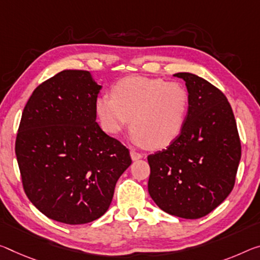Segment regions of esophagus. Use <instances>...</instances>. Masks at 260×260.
Here are the masks:
<instances>
[{
  "label": "esophagus",
  "instance_id": "esophagus-1",
  "mask_svg": "<svg viewBox=\"0 0 260 260\" xmlns=\"http://www.w3.org/2000/svg\"><path fill=\"white\" fill-rule=\"evenodd\" d=\"M131 157H132V159H133V160H137V159L142 158L143 155L140 154V152L137 151V150L132 149V150H131Z\"/></svg>",
  "mask_w": 260,
  "mask_h": 260
}]
</instances>
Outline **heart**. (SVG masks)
Returning a JSON list of instances; mask_svg holds the SVG:
<instances>
[{
    "instance_id": "heart-1",
    "label": "heart",
    "mask_w": 260,
    "mask_h": 260,
    "mask_svg": "<svg viewBox=\"0 0 260 260\" xmlns=\"http://www.w3.org/2000/svg\"><path fill=\"white\" fill-rule=\"evenodd\" d=\"M189 109V94L179 82L131 76L117 82L111 97L100 96L94 110L106 133L117 135L131 121L132 140L159 149L182 133Z\"/></svg>"
}]
</instances>
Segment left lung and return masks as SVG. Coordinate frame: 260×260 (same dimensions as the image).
<instances>
[{"instance_id": "1", "label": "left lung", "mask_w": 260, "mask_h": 260, "mask_svg": "<svg viewBox=\"0 0 260 260\" xmlns=\"http://www.w3.org/2000/svg\"><path fill=\"white\" fill-rule=\"evenodd\" d=\"M175 76L186 82V122L167 149L148 156V191L162 211L200 219L233 191L241 140L232 106L220 89L191 73Z\"/></svg>"}]
</instances>
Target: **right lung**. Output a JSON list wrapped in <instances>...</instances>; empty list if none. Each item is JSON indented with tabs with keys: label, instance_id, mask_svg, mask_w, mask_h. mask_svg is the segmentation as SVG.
<instances>
[{
	"label": "right lung",
	"instance_id": "right-lung-1",
	"mask_svg": "<svg viewBox=\"0 0 260 260\" xmlns=\"http://www.w3.org/2000/svg\"><path fill=\"white\" fill-rule=\"evenodd\" d=\"M102 89L86 71L69 69L39 84L23 110L15 151L25 194L66 224L108 211L129 151L96 121Z\"/></svg>",
	"mask_w": 260,
	"mask_h": 260
}]
</instances>
